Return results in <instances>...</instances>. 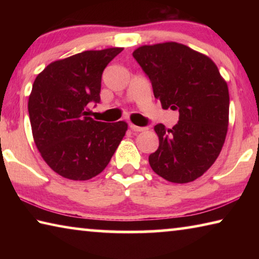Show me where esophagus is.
<instances>
[{
  "label": "esophagus",
  "mask_w": 259,
  "mask_h": 259,
  "mask_svg": "<svg viewBox=\"0 0 259 259\" xmlns=\"http://www.w3.org/2000/svg\"><path fill=\"white\" fill-rule=\"evenodd\" d=\"M130 129L134 130V131H145L147 128L146 126H138V125H135L133 123H130Z\"/></svg>",
  "instance_id": "esophagus-1"
}]
</instances>
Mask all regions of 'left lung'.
Here are the masks:
<instances>
[{
    "label": "left lung",
    "mask_w": 259,
    "mask_h": 259,
    "mask_svg": "<svg viewBox=\"0 0 259 259\" xmlns=\"http://www.w3.org/2000/svg\"><path fill=\"white\" fill-rule=\"evenodd\" d=\"M134 58L150 78L164 109L179 112L171 129L159 123V148L148 156L162 178L184 184L207 171L224 145L230 96L224 78L209 57L181 43L143 46Z\"/></svg>",
    "instance_id": "left-lung-1"
}]
</instances>
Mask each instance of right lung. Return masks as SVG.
<instances>
[{
    "label": "right lung",
    "instance_id": "right-lung-1",
    "mask_svg": "<svg viewBox=\"0 0 259 259\" xmlns=\"http://www.w3.org/2000/svg\"><path fill=\"white\" fill-rule=\"evenodd\" d=\"M123 50L83 51L57 60L35 78L28 113L35 145L60 176L87 181L106 168L128 129L89 116L88 105L100 102L102 75Z\"/></svg>",
    "mask_w": 259,
    "mask_h": 259
}]
</instances>
